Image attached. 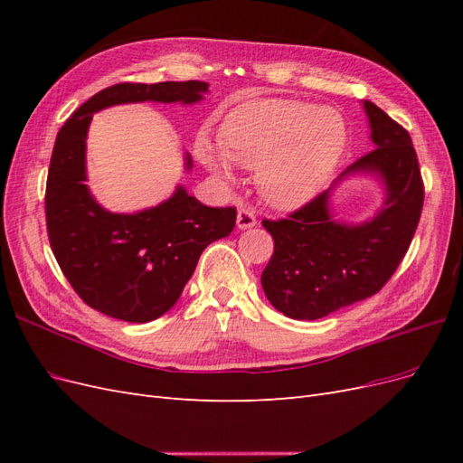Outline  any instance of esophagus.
Wrapping results in <instances>:
<instances>
[{
    "mask_svg": "<svg viewBox=\"0 0 463 463\" xmlns=\"http://www.w3.org/2000/svg\"><path fill=\"white\" fill-rule=\"evenodd\" d=\"M257 223V216L250 208H240V213H237V228L240 230H249L253 228Z\"/></svg>",
    "mask_w": 463,
    "mask_h": 463,
    "instance_id": "1",
    "label": "esophagus"
}]
</instances>
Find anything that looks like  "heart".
I'll return each mask as SVG.
<instances>
[{"label":"heart","mask_w":463,"mask_h":463,"mask_svg":"<svg viewBox=\"0 0 463 463\" xmlns=\"http://www.w3.org/2000/svg\"><path fill=\"white\" fill-rule=\"evenodd\" d=\"M345 143L347 128L338 109L264 100L233 111L222 141L199 135L194 154L226 181L237 179V164L259 170L262 197L278 208H296L330 179Z\"/></svg>","instance_id":"heart-1"}]
</instances>
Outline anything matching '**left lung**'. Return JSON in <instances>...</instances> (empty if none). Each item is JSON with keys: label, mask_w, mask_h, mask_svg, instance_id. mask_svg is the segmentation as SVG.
<instances>
[{"label": "left lung", "mask_w": 463, "mask_h": 463, "mask_svg": "<svg viewBox=\"0 0 463 463\" xmlns=\"http://www.w3.org/2000/svg\"><path fill=\"white\" fill-rule=\"evenodd\" d=\"M374 148L284 220H262L274 253L262 270L266 298L279 313L317 320L381 291L408 253L423 210V179L410 133L365 100ZM371 173L383 181L385 204L363 224L334 221L329 193L347 175Z\"/></svg>", "instance_id": "1"}]
</instances>
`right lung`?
<instances>
[{"label":"right lung","instance_id":"1","mask_svg":"<svg viewBox=\"0 0 463 463\" xmlns=\"http://www.w3.org/2000/svg\"><path fill=\"white\" fill-rule=\"evenodd\" d=\"M208 82H119L94 94L55 138L46 226L61 272L92 309L125 322H150L175 305L203 250L228 237L235 208H210L177 187L170 199L135 214H114L87 187V133L92 114L131 102L203 100ZM185 154V170H191Z\"/></svg>","mask_w":463,"mask_h":463}]
</instances>
